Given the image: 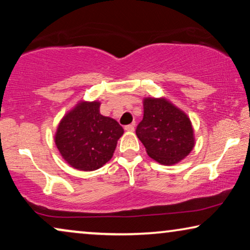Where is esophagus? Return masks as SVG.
<instances>
[{
    "instance_id": "obj_1",
    "label": "esophagus",
    "mask_w": 250,
    "mask_h": 250,
    "mask_svg": "<svg viewBox=\"0 0 250 250\" xmlns=\"http://www.w3.org/2000/svg\"><path fill=\"white\" fill-rule=\"evenodd\" d=\"M125 131H127V132H133V131H134V124L126 125L125 126Z\"/></svg>"
}]
</instances>
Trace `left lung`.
Returning <instances> with one entry per match:
<instances>
[{"label": "left lung", "instance_id": "8db88e82", "mask_svg": "<svg viewBox=\"0 0 250 250\" xmlns=\"http://www.w3.org/2000/svg\"><path fill=\"white\" fill-rule=\"evenodd\" d=\"M136 135L146 153L163 165L179 163L194 146L190 118L166 99L146 98Z\"/></svg>", "mask_w": 250, "mask_h": 250}]
</instances>
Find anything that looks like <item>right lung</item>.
Listing matches in <instances>:
<instances>
[{
  "mask_svg": "<svg viewBox=\"0 0 250 250\" xmlns=\"http://www.w3.org/2000/svg\"><path fill=\"white\" fill-rule=\"evenodd\" d=\"M100 102L81 101L61 119L56 146L74 168L95 170L111 159L124 129L115 119L100 114Z\"/></svg>",
  "mask_w": 250,
  "mask_h": 250,
  "instance_id": "add662e5",
  "label": "right lung"
}]
</instances>
